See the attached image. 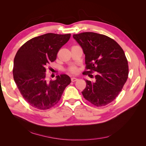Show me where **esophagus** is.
<instances>
[{"label": "esophagus", "mask_w": 146, "mask_h": 146, "mask_svg": "<svg viewBox=\"0 0 146 146\" xmlns=\"http://www.w3.org/2000/svg\"><path fill=\"white\" fill-rule=\"evenodd\" d=\"M77 80H78V78H76V77H72V78H71V81L73 82L77 81Z\"/></svg>", "instance_id": "34e87169"}]
</instances>
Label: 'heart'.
<instances>
[{
	"label": "heart",
	"instance_id": "1",
	"mask_svg": "<svg viewBox=\"0 0 146 146\" xmlns=\"http://www.w3.org/2000/svg\"><path fill=\"white\" fill-rule=\"evenodd\" d=\"M70 70L72 72H77V69L76 67H71L70 68Z\"/></svg>",
	"mask_w": 146,
	"mask_h": 146
}]
</instances>
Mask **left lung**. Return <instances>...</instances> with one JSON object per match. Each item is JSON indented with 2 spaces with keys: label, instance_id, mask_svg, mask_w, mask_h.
<instances>
[{
  "label": "left lung",
  "instance_id": "left-lung-1",
  "mask_svg": "<svg viewBox=\"0 0 146 146\" xmlns=\"http://www.w3.org/2000/svg\"><path fill=\"white\" fill-rule=\"evenodd\" d=\"M85 55L86 69L83 74L97 72L96 81L86 80L82 93L84 98L97 107L111 102L118 96L129 75L125 53L118 44L105 35L94 32L73 35Z\"/></svg>",
  "mask_w": 146,
  "mask_h": 146
}]
</instances>
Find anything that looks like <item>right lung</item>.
I'll use <instances>...</instances> for the list:
<instances>
[{"label": "right lung", "instance_id": "add662e5", "mask_svg": "<svg viewBox=\"0 0 146 146\" xmlns=\"http://www.w3.org/2000/svg\"><path fill=\"white\" fill-rule=\"evenodd\" d=\"M70 34L48 33L26 42L17 52L13 63L14 80L24 99L32 107L47 110L60 100L66 87L71 82L66 74L48 81L46 67L55 61L60 48Z\"/></svg>", "mask_w": 146, "mask_h": 146}]
</instances>
